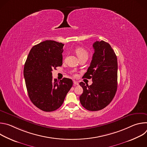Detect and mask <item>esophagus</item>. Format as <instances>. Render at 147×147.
<instances>
[{
    "instance_id": "esophagus-1",
    "label": "esophagus",
    "mask_w": 147,
    "mask_h": 147,
    "mask_svg": "<svg viewBox=\"0 0 147 147\" xmlns=\"http://www.w3.org/2000/svg\"><path fill=\"white\" fill-rule=\"evenodd\" d=\"M73 82H74V85H76V86H78V85L79 84L78 82V81H73Z\"/></svg>"
}]
</instances>
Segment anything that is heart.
<instances>
[{"instance_id": "1", "label": "heart", "mask_w": 147, "mask_h": 147, "mask_svg": "<svg viewBox=\"0 0 147 147\" xmlns=\"http://www.w3.org/2000/svg\"><path fill=\"white\" fill-rule=\"evenodd\" d=\"M75 52L78 58L83 56H88V52L82 47H78L75 49Z\"/></svg>"}]
</instances>
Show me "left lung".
<instances>
[{"mask_svg":"<svg viewBox=\"0 0 147 147\" xmlns=\"http://www.w3.org/2000/svg\"><path fill=\"white\" fill-rule=\"evenodd\" d=\"M94 53L90 67L82 78H92L91 86L83 82L80 86L83 93L80 96L82 106L90 111L107 107L113 99L117 88V60L111 46L103 40L93 44Z\"/></svg>","mask_w":147,"mask_h":147,"instance_id":"obj_1","label":"left lung"}]
</instances>
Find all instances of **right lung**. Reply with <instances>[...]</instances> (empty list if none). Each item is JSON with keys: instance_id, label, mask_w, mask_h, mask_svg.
I'll return each mask as SVG.
<instances>
[{"instance_id": "obj_1", "label": "right lung", "mask_w": 147, "mask_h": 147, "mask_svg": "<svg viewBox=\"0 0 147 147\" xmlns=\"http://www.w3.org/2000/svg\"><path fill=\"white\" fill-rule=\"evenodd\" d=\"M64 44L47 40L34 46L24 67V77L31 101L39 109L52 112L59 108L73 86L63 78L53 80L52 71L62 65Z\"/></svg>"}]
</instances>
